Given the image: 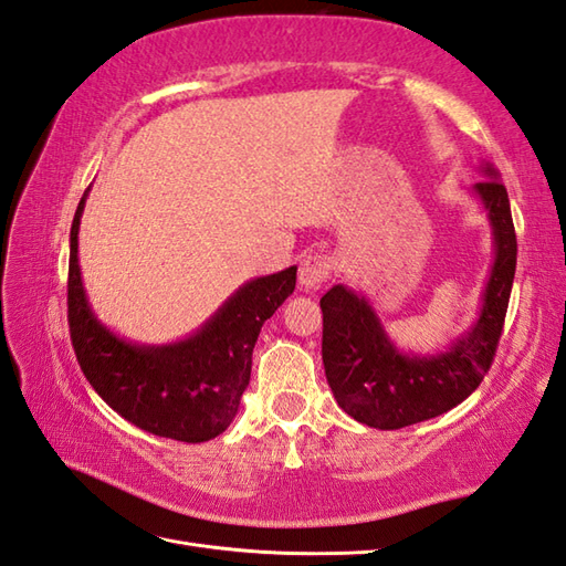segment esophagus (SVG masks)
<instances>
[{
    "instance_id": "1",
    "label": "esophagus",
    "mask_w": 566,
    "mask_h": 566,
    "mask_svg": "<svg viewBox=\"0 0 566 566\" xmlns=\"http://www.w3.org/2000/svg\"><path fill=\"white\" fill-rule=\"evenodd\" d=\"M331 272H333L331 258L313 253V255L304 258V262H301L298 284L304 292H315V289H321L327 280H331Z\"/></svg>"
}]
</instances>
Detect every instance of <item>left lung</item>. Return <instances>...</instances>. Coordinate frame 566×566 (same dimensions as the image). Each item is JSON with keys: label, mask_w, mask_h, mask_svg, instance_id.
Returning a JSON list of instances; mask_svg holds the SVG:
<instances>
[{"label": "left lung", "mask_w": 566, "mask_h": 566, "mask_svg": "<svg viewBox=\"0 0 566 566\" xmlns=\"http://www.w3.org/2000/svg\"><path fill=\"white\" fill-rule=\"evenodd\" d=\"M472 192L488 209L494 233V265L484 286L478 321L455 343L431 357L402 354L390 343L364 296L335 284L321 298L323 364L327 384L343 410L374 429H402L449 412L490 371L502 337L511 284L516 274V231L509 195L488 164Z\"/></svg>", "instance_id": "left-lung-1"}]
</instances>
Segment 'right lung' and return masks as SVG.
<instances>
[{
    "mask_svg": "<svg viewBox=\"0 0 566 566\" xmlns=\"http://www.w3.org/2000/svg\"><path fill=\"white\" fill-rule=\"evenodd\" d=\"M70 231L67 321L76 361L113 410L156 437L200 443L219 437L239 412L251 380L260 327L296 286V268L243 284L195 335L174 345L125 343L96 321L78 272V221Z\"/></svg>",
    "mask_w": 566,
    "mask_h": 566,
    "instance_id": "add662e5",
    "label": "right lung"
}]
</instances>
